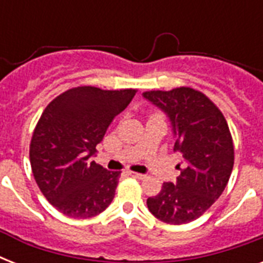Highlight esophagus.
<instances>
[{
  "mask_svg": "<svg viewBox=\"0 0 263 263\" xmlns=\"http://www.w3.org/2000/svg\"><path fill=\"white\" fill-rule=\"evenodd\" d=\"M128 175L131 176V177H135L138 180H143L146 177V175H142V173H136V172H128Z\"/></svg>",
  "mask_w": 263,
  "mask_h": 263,
  "instance_id": "esophagus-1",
  "label": "esophagus"
}]
</instances>
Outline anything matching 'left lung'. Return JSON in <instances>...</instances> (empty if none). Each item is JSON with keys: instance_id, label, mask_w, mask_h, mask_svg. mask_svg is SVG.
<instances>
[{"instance_id": "1", "label": "left lung", "mask_w": 263, "mask_h": 263, "mask_svg": "<svg viewBox=\"0 0 263 263\" xmlns=\"http://www.w3.org/2000/svg\"><path fill=\"white\" fill-rule=\"evenodd\" d=\"M143 98L166 115L173 150L181 156L176 183L162 184L160 194L147 199V208L166 224H187L202 216L228 184L235 157L228 124L220 109L194 88L146 91Z\"/></svg>"}]
</instances>
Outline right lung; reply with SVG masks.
Wrapping results in <instances>:
<instances>
[{"instance_id":"add662e5","label":"right lung","mask_w":263,"mask_h":263,"mask_svg":"<svg viewBox=\"0 0 263 263\" xmlns=\"http://www.w3.org/2000/svg\"><path fill=\"white\" fill-rule=\"evenodd\" d=\"M135 92L75 87L43 110L31 139V168L45 198L65 216L94 217L115 198L120 172H109L90 158Z\"/></svg>"}]
</instances>
